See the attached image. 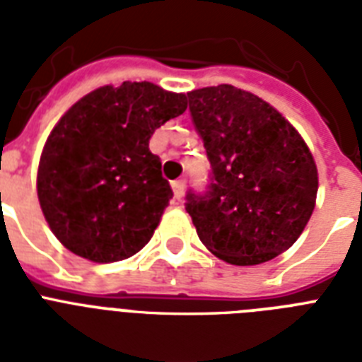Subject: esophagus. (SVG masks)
<instances>
[{"mask_svg":"<svg viewBox=\"0 0 362 362\" xmlns=\"http://www.w3.org/2000/svg\"><path fill=\"white\" fill-rule=\"evenodd\" d=\"M184 189H186V180H184V178L173 182V193H175L176 201H180V199L184 197Z\"/></svg>","mask_w":362,"mask_h":362,"instance_id":"obj_1","label":"esophagus"}]
</instances>
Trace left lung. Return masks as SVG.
Instances as JSON below:
<instances>
[{
  "label": "left lung",
  "instance_id": "8db88e82",
  "mask_svg": "<svg viewBox=\"0 0 362 362\" xmlns=\"http://www.w3.org/2000/svg\"><path fill=\"white\" fill-rule=\"evenodd\" d=\"M187 99L212 167L206 192L186 195L199 238L238 267L274 259L314 212L317 169L306 142L274 107L231 84Z\"/></svg>",
  "mask_w": 362,
  "mask_h": 362
}]
</instances>
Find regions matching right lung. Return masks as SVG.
I'll list each match as a JSON object with an SVG mask.
<instances>
[{
	"mask_svg": "<svg viewBox=\"0 0 362 362\" xmlns=\"http://www.w3.org/2000/svg\"><path fill=\"white\" fill-rule=\"evenodd\" d=\"M186 107L184 93L124 82L93 90L62 116L42 148L37 195L69 252L115 263L146 246L173 199L148 142Z\"/></svg>",
	"mask_w": 362,
	"mask_h": 362,
	"instance_id": "obj_1",
	"label": "right lung"
}]
</instances>
